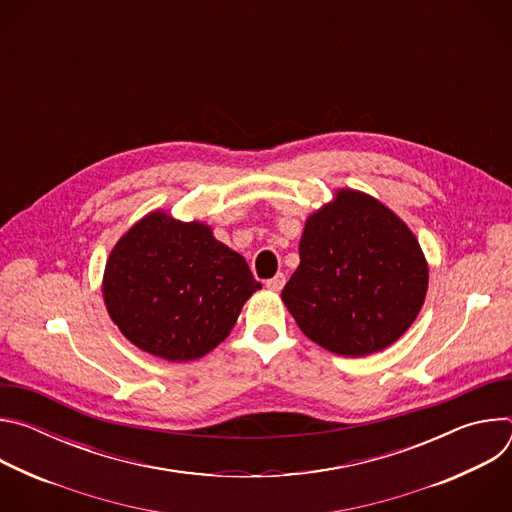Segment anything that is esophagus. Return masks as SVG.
<instances>
[{"mask_svg":"<svg viewBox=\"0 0 512 512\" xmlns=\"http://www.w3.org/2000/svg\"><path fill=\"white\" fill-rule=\"evenodd\" d=\"M265 285H267L269 289H273V291H279V289L285 285V275H283V273H277L275 277L267 279V281H265Z\"/></svg>","mask_w":512,"mask_h":512,"instance_id":"obj_1","label":"esophagus"}]
</instances>
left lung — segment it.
<instances>
[{"label": "left lung", "mask_w": 512, "mask_h": 512, "mask_svg": "<svg viewBox=\"0 0 512 512\" xmlns=\"http://www.w3.org/2000/svg\"><path fill=\"white\" fill-rule=\"evenodd\" d=\"M425 291L427 263L407 225L379 200L342 190L308 218L281 298L310 340L367 356L413 324Z\"/></svg>", "instance_id": "8db88e82"}]
</instances>
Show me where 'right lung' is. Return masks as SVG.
<instances>
[{
  "mask_svg": "<svg viewBox=\"0 0 512 512\" xmlns=\"http://www.w3.org/2000/svg\"><path fill=\"white\" fill-rule=\"evenodd\" d=\"M257 289L247 261L206 225L164 212L145 216L115 245L103 281L107 312L125 338L178 362L225 340Z\"/></svg>",
  "mask_w": 512,
  "mask_h": 512,
  "instance_id": "1",
  "label": "right lung"
}]
</instances>
